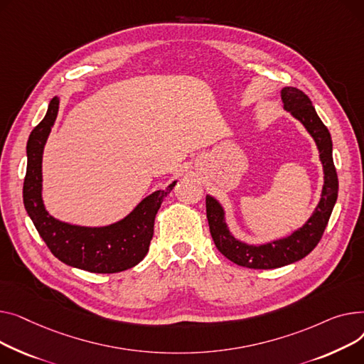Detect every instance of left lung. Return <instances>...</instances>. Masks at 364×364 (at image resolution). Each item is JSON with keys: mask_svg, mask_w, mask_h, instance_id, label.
<instances>
[{"mask_svg": "<svg viewBox=\"0 0 364 364\" xmlns=\"http://www.w3.org/2000/svg\"><path fill=\"white\" fill-rule=\"evenodd\" d=\"M281 97L284 109L300 120L316 141L323 164L325 183L320 203L301 229L295 230L291 237L259 247L235 240L226 226L222 205L207 196L205 211L213 241L226 259L248 269H276L304 259L322 240L338 198V175L332 159V138L328 127L320 120L310 98L303 91L287 87L282 90Z\"/></svg>", "mask_w": 364, "mask_h": 364, "instance_id": "left-lung-1", "label": "left lung"}]
</instances>
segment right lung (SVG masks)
Returning <instances> with one entry per match:
<instances>
[{
    "label": "right lung",
    "instance_id": "add662e5",
    "mask_svg": "<svg viewBox=\"0 0 364 364\" xmlns=\"http://www.w3.org/2000/svg\"><path fill=\"white\" fill-rule=\"evenodd\" d=\"M60 100L50 101L46 117L28 139V167L23 203L41 238L55 257L72 267L92 273H117L136 266L148 252L154 220L163 200L176 182L144 198L129 216L104 228H85L50 216L42 203V153L58 113Z\"/></svg>",
    "mask_w": 364,
    "mask_h": 364
}]
</instances>
